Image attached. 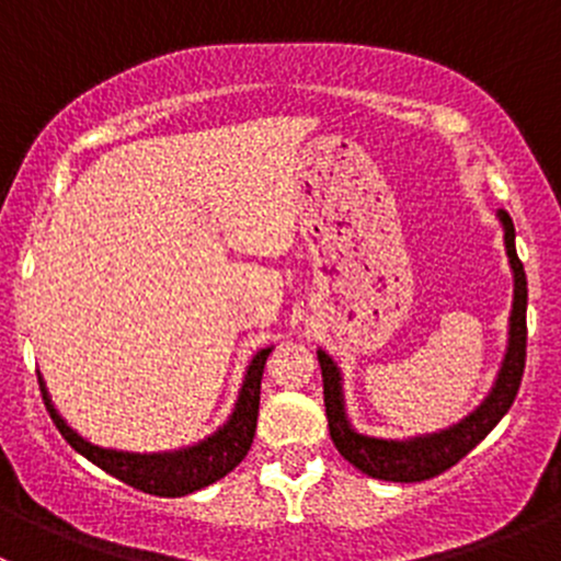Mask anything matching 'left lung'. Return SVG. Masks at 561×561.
Masks as SVG:
<instances>
[{
    "instance_id": "1",
    "label": "left lung",
    "mask_w": 561,
    "mask_h": 561,
    "mask_svg": "<svg viewBox=\"0 0 561 561\" xmlns=\"http://www.w3.org/2000/svg\"><path fill=\"white\" fill-rule=\"evenodd\" d=\"M505 239V254L513 271V304L507 317V344L502 355L500 371L494 386L483 396L478 407L461 421L437 432L412 434V437H377L353 426L347 415V399H344V377L336 360L317 347V360L322 371V396H325V417L336 450L347 458L353 467L377 480H393V483H417L434 474L445 472L461 461L480 439L489 437L491 428L507 415L516 401L518 386L524 377L526 360V274L516 254V228L507 211H496Z\"/></svg>"
}]
</instances>
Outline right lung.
Masks as SVG:
<instances>
[{"mask_svg": "<svg viewBox=\"0 0 561 561\" xmlns=\"http://www.w3.org/2000/svg\"><path fill=\"white\" fill-rule=\"evenodd\" d=\"M274 344L260 347L249 360L244 380H241L239 396L230 410L228 421L211 432L208 437L197 439V443L184 445V448L173 450H151V454H140V450H122V448H105V445H94L92 439L81 437L59 410L50 401L45 380L39 377V390H43L45 410H48L50 421L56 423L61 437L72 445L83 458L98 463L107 474L118 478L122 483L133 485V489L146 491L154 496H186L192 491H201L206 485L217 483L219 478L236 469L241 458L252 448L254 428H257V410H260V380H263L265 358L271 355Z\"/></svg>", "mask_w": 561, "mask_h": 561, "instance_id": "obj_1", "label": "right lung"}]
</instances>
